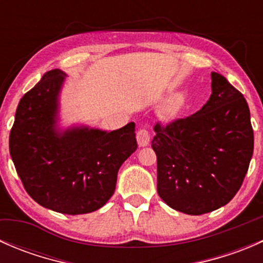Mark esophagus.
I'll return each instance as SVG.
<instances>
[{"label": "esophagus", "mask_w": 263, "mask_h": 263, "mask_svg": "<svg viewBox=\"0 0 263 263\" xmlns=\"http://www.w3.org/2000/svg\"><path fill=\"white\" fill-rule=\"evenodd\" d=\"M136 137H137V144H139L140 147H145L150 144L151 137L146 128H140L139 131H137Z\"/></svg>", "instance_id": "obj_1"}]
</instances>
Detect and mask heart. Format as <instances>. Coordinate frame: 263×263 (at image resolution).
I'll use <instances>...</instances> for the list:
<instances>
[{
	"instance_id": "heart-1",
	"label": "heart",
	"mask_w": 263,
	"mask_h": 263,
	"mask_svg": "<svg viewBox=\"0 0 263 263\" xmlns=\"http://www.w3.org/2000/svg\"><path fill=\"white\" fill-rule=\"evenodd\" d=\"M182 104H183L182 98H174V99H172L171 103L166 105L165 113H166V115H173V113L176 112V110L178 109V108L181 107Z\"/></svg>"
}]
</instances>
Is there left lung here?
Listing matches in <instances>:
<instances>
[{
  "mask_svg": "<svg viewBox=\"0 0 263 263\" xmlns=\"http://www.w3.org/2000/svg\"><path fill=\"white\" fill-rule=\"evenodd\" d=\"M151 146L158 159V193L172 209L202 215L239 191L253 154L248 104L227 79L211 72V95L195 115L159 123Z\"/></svg>",
  "mask_w": 263,
  "mask_h": 263,
  "instance_id": "obj_1",
  "label": "left lung"
}]
</instances>
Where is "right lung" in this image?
Returning a JSON list of instances; mask_svg holds the SVG:
<instances>
[{
	"label": "right lung",
	"instance_id": "obj_1",
	"mask_svg": "<svg viewBox=\"0 0 263 263\" xmlns=\"http://www.w3.org/2000/svg\"><path fill=\"white\" fill-rule=\"evenodd\" d=\"M66 73L52 70L17 105L10 155L26 192L43 208L67 215L97 211L116 190L117 174L137 148L135 123L115 131L61 128L60 94Z\"/></svg>",
	"mask_w": 263,
	"mask_h": 263
}]
</instances>
